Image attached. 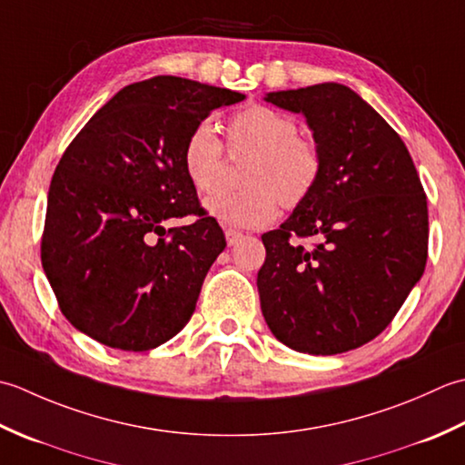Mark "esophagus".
<instances>
[{"label":"esophagus","instance_id":"esophagus-1","mask_svg":"<svg viewBox=\"0 0 465 465\" xmlns=\"http://www.w3.org/2000/svg\"><path fill=\"white\" fill-rule=\"evenodd\" d=\"M224 236H226V244L234 246L236 242H239V241L242 239V232L234 231V229H226V231H224Z\"/></svg>","mask_w":465,"mask_h":465}]
</instances>
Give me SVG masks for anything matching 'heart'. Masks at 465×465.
Segmentation results:
<instances>
[{"label":"heart","instance_id":"1","mask_svg":"<svg viewBox=\"0 0 465 465\" xmlns=\"http://www.w3.org/2000/svg\"><path fill=\"white\" fill-rule=\"evenodd\" d=\"M232 150L251 153L241 193H214L204 201L208 216L234 229H259L277 219L279 206L305 203L319 183L323 158L317 144L299 136V126L274 108L249 106L229 124ZM223 142L211 118L196 122L183 148V166L196 193L213 191L219 178Z\"/></svg>","mask_w":465,"mask_h":465}]
</instances>
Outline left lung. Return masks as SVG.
I'll use <instances>...</instances> for the list:
<instances>
[{"label":"left lung","instance_id":"8db88e82","mask_svg":"<svg viewBox=\"0 0 465 465\" xmlns=\"http://www.w3.org/2000/svg\"><path fill=\"white\" fill-rule=\"evenodd\" d=\"M264 102L305 116L323 168L307 201L262 234V317L295 351L345 353L381 333L421 279L428 201L400 134L351 88L325 82Z\"/></svg>","mask_w":465,"mask_h":465}]
</instances>
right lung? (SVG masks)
Listing matches in <instances>:
<instances>
[{
    "mask_svg": "<svg viewBox=\"0 0 465 465\" xmlns=\"http://www.w3.org/2000/svg\"><path fill=\"white\" fill-rule=\"evenodd\" d=\"M244 98L156 75L122 88L65 148L47 193L42 264L82 333L150 351L191 321L226 241L184 174V140L213 110ZM186 213L199 219L165 229Z\"/></svg>",
    "mask_w": 465,
    "mask_h": 465,
    "instance_id": "obj_1",
    "label": "right lung"
}]
</instances>
